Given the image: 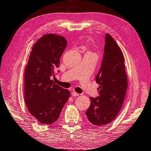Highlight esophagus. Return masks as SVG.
Listing matches in <instances>:
<instances>
[{"label":"esophagus","mask_w":151,"mask_h":151,"mask_svg":"<svg viewBox=\"0 0 151 151\" xmlns=\"http://www.w3.org/2000/svg\"><path fill=\"white\" fill-rule=\"evenodd\" d=\"M71 95L73 96V97H77V96L79 95V94L78 93H76L75 91H73L71 93Z\"/></svg>","instance_id":"obj_1"}]
</instances>
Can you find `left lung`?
<instances>
[{
    "instance_id": "left-lung-1",
    "label": "left lung",
    "mask_w": 151,
    "mask_h": 151,
    "mask_svg": "<svg viewBox=\"0 0 151 151\" xmlns=\"http://www.w3.org/2000/svg\"><path fill=\"white\" fill-rule=\"evenodd\" d=\"M101 65L95 76L99 96L89 97L90 106L86 112L89 121L101 127L117 117L123 106L128 82L122 51L112 37L106 34Z\"/></svg>"
}]
</instances>
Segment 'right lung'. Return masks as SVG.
Instances as JSON below:
<instances>
[{"label": "right lung", "mask_w": 151, "mask_h": 151, "mask_svg": "<svg viewBox=\"0 0 151 151\" xmlns=\"http://www.w3.org/2000/svg\"><path fill=\"white\" fill-rule=\"evenodd\" d=\"M67 43L63 36L46 34L34 45L30 52L24 72V101L41 124L54 123L70 97L69 91L50 80L51 76L55 77L54 70L60 66Z\"/></svg>", "instance_id": "obj_1"}]
</instances>
